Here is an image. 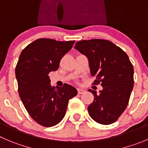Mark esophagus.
Masks as SVG:
<instances>
[{
    "label": "esophagus",
    "instance_id": "34e87169",
    "mask_svg": "<svg viewBox=\"0 0 148 148\" xmlns=\"http://www.w3.org/2000/svg\"><path fill=\"white\" fill-rule=\"evenodd\" d=\"M77 92H78V94H83L85 92V90L83 89H81V88H78L77 89Z\"/></svg>",
    "mask_w": 148,
    "mask_h": 148
}]
</instances>
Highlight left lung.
Instances as JSON below:
<instances>
[{
	"label": "left lung",
	"mask_w": 148,
	"mask_h": 148,
	"mask_svg": "<svg viewBox=\"0 0 148 148\" xmlns=\"http://www.w3.org/2000/svg\"><path fill=\"white\" fill-rule=\"evenodd\" d=\"M76 49L86 55L94 85L101 84L99 93L91 89L94 100L88 107L96 122L110 125L115 122L127 107L134 87V68L127 54L105 39L83 40L76 43Z\"/></svg>",
	"instance_id": "obj_1"
}]
</instances>
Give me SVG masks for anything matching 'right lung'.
I'll list each match as a JSON object with an SVG mask.
<instances>
[{"label":"right lung","instance_id":"add662e5","mask_svg":"<svg viewBox=\"0 0 148 148\" xmlns=\"http://www.w3.org/2000/svg\"><path fill=\"white\" fill-rule=\"evenodd\" d=\"M74 42L38 38L22 51L16 63L19 96L30 117L42 126L59 123L66 114L69 99L77 94V90L67 84L52 86L48 76L58 70L60 60Z\"/></svg>","mask_w":148,"mask_h":148}]
</instances>
